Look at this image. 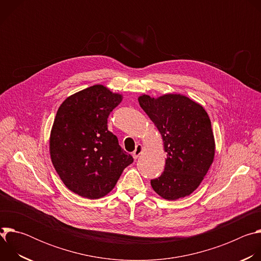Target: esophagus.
Wrapping results in <instances>:
<instances>
[{
	"instance_id": "1",
	"label": "esophagus",
	"mask_w": 261,
	"mask_h": 261,
	"mask_svg": "<svg viewBox=\"0 0 261 261\" xmlns=\"http://www.w3.org/2000/svg\"><path fill=\"white\" fill-rule=\"evenodd\" d=\"M142 150H143L142 145H141V144H137V145H136V148L134 150V152L132 153L133 158H134V159H137V158L139 157V155L142 153Z\"/></svg>"
}]
</instances>
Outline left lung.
<instances>
[{
    "label": "left lung",
    "instance_id": "1",
    "mask_svg": "<svg viewBox=\"0 0 261 261\" xmlns=\"http://www.w3.org/2000/svg\"><path fill=\"white\" fill-rule=\"evenodd\" d=\"M140 107L161 133L167 153L162 174L151 179L162 198L190 195L208 171L215 156L211 120L204 108L188 97L167 94L157 99L138 98Z\"/></svg>",
    "mask_w": 261,
    "mask_h": 261
}]
</instances>
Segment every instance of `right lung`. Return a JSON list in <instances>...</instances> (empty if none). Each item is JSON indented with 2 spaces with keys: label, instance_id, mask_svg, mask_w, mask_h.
Here are the masks:
<instances>
[{
  "label": "right lung",
  "instance_id": "obj_1",
  "mask_svg": "<svg viewBox=\"0 0 261 261\" xmlns=\"http://www.w3.org/2000/svg\"><path fill=\"white\" fill-rule=\"evenodd\" d=\"M121 102L122 95L96 85L68 97L58 109L50 158L66 187L80 196H105L133 162L107 129L109 114Z\"/></svg>",
  "mask_w": 261,
  "mask_h": 261
}]
</instances>
